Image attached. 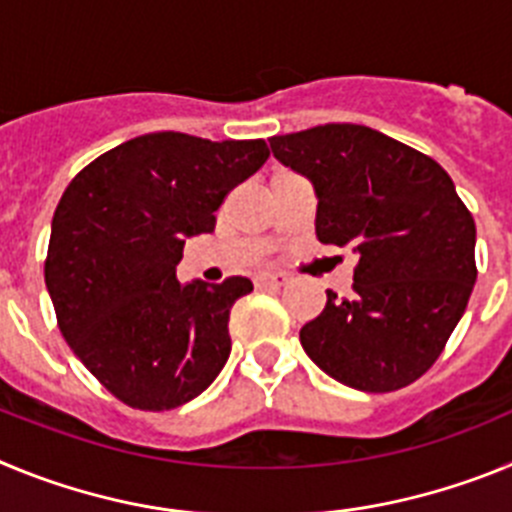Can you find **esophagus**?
<instances>
[{
	"label": "esophagus",
	"instance_id": "esophagus-1",
	"mask_svg": "<svg viewBox=\"0 0 512 512\" xmlns=\"http://www.w3.org/2000/svg\"><path fill=\"white\" fill-rule=\"evenodd\" d=\"M287 279V271H261L259 277H256V284L259 287H282V284H287Z\"/></svg>",
	"mask_w": 512,
	"mask_h": 512
}]
</instances>
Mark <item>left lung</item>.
I'll return each mask as SVG.
<instances>
[{
    "mask_svg": "<svg viewBox=\"0 0 512 512\" xmlns=\"http://www.w3.org/2000/svg\"><path fill=\"white\" fill-rule=\"evenodd\" d=\"M274 158L310 179L315 235L359 256L354 295L328 289L302 325L305 354L336 382L395 392L423 377L467 310L477 228L451 176L366 125L330 122L269 138Z\"/></svg>",
    "mask_w": 512,
    "mask_h": 512,
    "instance_id": "obj_1",
    "label": "left lung"
}]
</instances>
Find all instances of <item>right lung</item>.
Returning <instances> with one entry per match:
<instances>
[{
  "label": "right lung",
  "mask_w": 512,
  "mask_h": 512,
  "mask_svg": "<svg viewBox=\"0 0 512 512\" xmlns=\"http://www.w3.org/2000/svg\"><path fill=\"white\" fill-rule=\"evenodd\" d=\"M266 158L264 140L148 133L94 158L63 192L45 287L71 351L130 408H179L228 361L230 307L251 279L182 284L176 266Z\"/></svg>",
  "instance_id": "obj_1"
}]
</instances>
